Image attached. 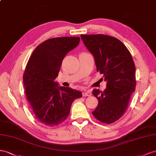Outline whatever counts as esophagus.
Masks as SVG:
<instances>
[{"instance_id":"34e87169","label":"esophagus","mask_w":156,"mask_h":156,"mask_svg":"<svg viewBox=\"0 0 156 156\" xmlns=\"http://www.w3.org/2000/svg\"><path fill=\"white\" fill-rule=\"evenodd\" d=\"M82 95H83V97H86V96L90 97V96L91 95V93H90V91H83V92L82 93Z\"/></svg>"}]
</instances>
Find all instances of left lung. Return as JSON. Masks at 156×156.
Here are the masks:
<instances>
[{"instance_id":"8db88e82","label":"left lung","mask_w":156,"mask_h":156,"mask_svg":"<svg viewBox=\"0 0 156 156\" xmlns=\"http://www.w3.org/2000/svg\"><path fill=\"white\" fill-rule=\"evenodd\" d=\"M84 45L94 57L97 72L106 82L104 91L94 89L99 101L92 114L100 122L110 124L126 112L135 90V65L129 51L116 38L105 34H81Z\"/></svg>"}]
</instances>
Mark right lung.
<instances>
[{
  "mask_svg": "<svg viewBox=\"0 0 156 156\" xmlns=\"http://www.w3.org/2000/svg\"><path fill=\"white\" fill-rule=\"evenodd\" d=\"M80 37H57L38 46L23 74L25 94L33 112L44 125H59L69 115L71 105L82 97L81 91L59 86L55 82L64 57L76 47Z\"/></svg>",
  "mask_w": 156,
  "mask_h": 156,
  "instance_id": "right-lung-1",
  "label": "right lung"
}]
</instances>
